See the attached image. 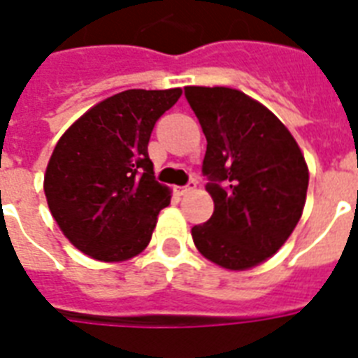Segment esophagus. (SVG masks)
I'll return each instance as SVG.
<instances>
[{
	"label": "esophagus",
	"mask_w": 358,
	"mask_h": 358,
	"mask_svg": "<svg viewBox=\"0 0 358 358\" xmlns=\"http://www.w3.org/2000/svg\"><path fill=\"white\" fill-rule=\"evenodd\" d=\"M195 187H196V182L195 180H191L187 185H182V187H178V193L180 195H187V193H191V191L195 189Z\"/></svg>",
	"instance_id": "esophagus-1"
}]
</instances>
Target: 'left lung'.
I'll return each mask as SVG.
<instances>
[{
    "label": "left lung",
    "mask_w": 358,
    "mask_h": 358,
    "mask_svg": "<svg viewBox=\"0 0 358 358\" xmlns=\"http://www.w3.org/2000/svg\"><path fill=\"white\" fill-rule=\"evenodd\" d=\"M206 135L202 174L213 213L191 236L208 260L247 269L273 256L299 223L308 169L275 115L229 87H185Z\"/></svg>",
    "instance_id": "8db88e82"
}]
</instances>
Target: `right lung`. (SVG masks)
I'll return each instance as SVG.
<instances>
[{"label": "right lung", "instance_id": "add662e5", "mask_svg": "<svg viewBox=\"0 0 358 358\" xmlns=\"http://www.w3.org/2000/svg\"><path fill=\"white\" fill-rule=\"evenodd\" d=\"M182 89H129L76 120L55 145L44 193L59 229L103 262L139 255L171 195L154 178L148 141Z\"/></svg>", "mask_w": 358, "mask_h": 358}]
</instances>
